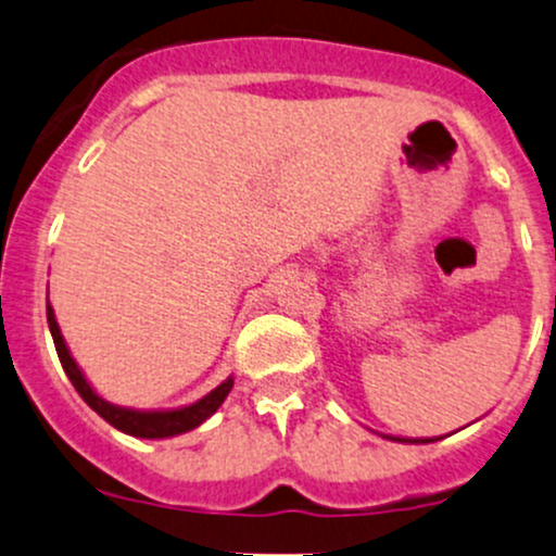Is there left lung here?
<instances>
[{
    "mask_svg": "<svg viewBox=\"0 0 556 556\" xmlns=\"http://www.w3.org/2000/svg\"><path fill=\"white\" fill-rule=\"evenodd\" d=\"M391 442H410V445H426V442H437L440 437H391V434H381Z\"/></svg>",
    "mask_w": 556,
    "mask_h": 556,
    "instance_id": "left-lung-1",
    "label": "left lung"
}]
</instances>
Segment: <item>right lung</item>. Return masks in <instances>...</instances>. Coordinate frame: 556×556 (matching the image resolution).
I'll return each instance as SVG.
<instances>
[{
    "label": "right lung",
    "mask_w": 556,
    "mask_h": 556,
    "mask_svg": "<svg viewBox=\"0 0 556 556\" xmlns=\"http://www.w3.org/2000/svg\"><path fill=\"white\" fill-rule=\"evenodd\" d=\"M47 325H50V336L55 341V352L58 359H61L63 370H66L68 381L74 383V389L79 391L81 400L92 407L106 424L114 426V429L125 431L130 437H140V440H167V437H178L186 434V431L197 429V426L204 424L229 396L231 386H233V376L226 378L224 383L215 386L213 391L202 396V400L191 402V405L184 407H167V410H136V407H122L114 405V402L103 400L92 383L87 381V376L81 372V367L77 365L72 352L66 346V338H63L61 327H58L55 312H52L50 301H47Z\"/></svg>",
    "instance_id": "obj_1"
}]
</instances>
